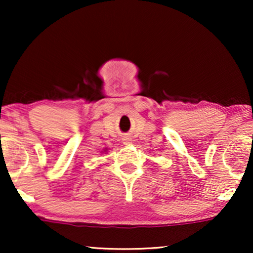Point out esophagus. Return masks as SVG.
<instances>
[{
  "label": "esophagus",
  "instance_id": "34e87169",
  "mask_svg": "<svg viewBox=\"0 0 253 253\" xmlns=\"http://www.w3.org/2000/svg\"><path fill=\"white\" fill-rule=\"evenodd\" d=\"M123 141H124V144H126V145H127V144H130V139H129V138H124V139H123Z\"/></svg>",
  "mask_w": 253,
  "mask_h": 253
}]
</instances>
